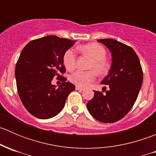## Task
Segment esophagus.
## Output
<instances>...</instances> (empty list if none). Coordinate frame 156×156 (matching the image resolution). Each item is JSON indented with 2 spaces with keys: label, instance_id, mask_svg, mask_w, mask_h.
I'll return each instance as SVG.
<instances>
[{
  "label": "esophagus",
  "instance_id": "esophagus-1",
  "mask_svg": "<svg viewBox=\"0 0 156 156\" xmlns=\"http://www.w3.org/2000/svg\"><path fill=\"white\" fill-rule=\"evenodd\" d=\"M75 89L78 90H80V91H83V90H84V88L79 87V86H76V87H75Z\"/></svg>",
  "mask_w": 156,
  "mask_h": 156
}]
</instances>
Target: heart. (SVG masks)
<instances>
[{"label":"heart","mask_w":156,"mask_h":156,"mask_svg":"<svg viewBox=\"0 0 156 156\" xmlns=\"http://www.w3.org/2000/svg\"><path fill=\"white\" fill-rule=\"evenodd\" d=\"M79 50L92 59L89 69L95 70L97 75L103 76L109 72L111 63L106 58L107 52L103 45L97 43L87 44L80 47ZM76 60L75 50L73 48L67 49L62 56V62L66 69L73 70L76 66ZM94 71L78 70L69 75V81L77 86L85 87L95 80L96 73Z\"/></svg>","instance_id":"obj_1"}]
</instances>
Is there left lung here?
<instances>
[{"instance_id":"left-lung-1","label":"left lung","mask_w":156,"mask_h":156,"mask_svg":"<svg viewBox=\"0 0 156 156\" xmlns=\"http://www.w3.org/2000/svg\"><path fill=\"white\" fill-rule=\"evenodd\" d=\"M98 41L107 47L112 56L109 72L101 82L108 85L109 90H106L105 94L94 90L87 107L97 120L113 123L122 119L133 107L142 86L144 74L133 48L114 39H100Z\"/></svg>"}]
</instances>
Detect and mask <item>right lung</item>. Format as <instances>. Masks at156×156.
Returning a JSON list of instances; mask_svg holds the SVG:
<instances>
[{
    "mask_svg": "<svg viewBox=\"0 0 156 156\" xmlns=\"http://www.w3.org/2000/svg\"><path fill=\"white\" fill-rule=\"evenodd\" d=\"M75 41L49 35L31 41L22 50L15 69L16 87L23 106L34 117L48 119L59 114L75 86L66 82L62 56ZM53 77L63 83L58 88Z\"/></svg>",
    "mask_w": 156,
    "mask_h": 156,
    "instance_id": "add662e5",
    "label": "right lung"
}]
</instances>
